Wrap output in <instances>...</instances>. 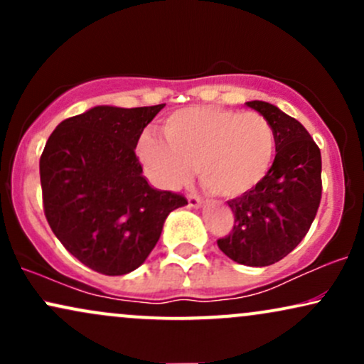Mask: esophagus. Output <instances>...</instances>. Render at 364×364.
Wrapping results in <instances>:
<instances>
[{"label": "esophagus", "instance_id": "esophagus-1", "mask_svg": "<svg viewBox=\"0 0 364 364\" xmlns=\"http://www.w3.org/2000/svg\"><path fill=\"white\" fill-rule=\"evenodd\" d=\"M202 203H203V200L200 198V196H196V195H188V205H190L191 208L202 207Z\"/></svg>", "mask_w": 364, "mask_h": 364}]
</instances>
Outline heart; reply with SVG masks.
<instances>
[{
    "instance_id": "heart-1",
    "label": "heart",
    "mask_w": 364,
    "mask_h": 364,
    "mask_svg": "<svg viewBox=\"0 0 364 364\" xmlns=\"http://www.w3.org/2000/svg\"><path fill=\"white\" fill-rule=\"evenodd\" d=\"M166 141L141 135L136 156L159 186L178 188L198 171L210 193L236 198L270 173L277 149L275 129L258 112L195 106L174 111L162 124Z\"/></svg>"
}]
</instances>
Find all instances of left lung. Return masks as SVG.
I'll return each mask as SVG.
<instances>
[{
	"label": "left lung",
	"instance_id": "8db88e82",
	"mask_svg": "<svg viewBox=\"0 0 364 364\" xmlns=\"http://www.w3.org/2000/svg\"><path fill=\"white\" fill-rule=\"evenodd\" d=\"M246 106L270 121L277 154L260 185L228 202L235 228L217 245L241 265L267 267L289 255L310 231L321 200V156L298 119L269 102Z\"/></svg>",
	"mask_w": 364,
	"mask_h": 364
}]
</instances>
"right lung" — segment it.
Segmentation results:
<instances>
[{"mask_svg": "<svg viewBox=\"0 0 364 364\" xmlns=\"http://www.w3.org/2000/svg\"><path fill=\"white\" fill-rule=\"evenodd\" d=\"M166 104L95 106L61 121L39 161L44 214L61 245L104 275L139 269L161 237L166 217L186 205L141 176L135 149Z\"/></svg>", "mask_w": 364, "mask_h": 364, "instance_id": "1", "label": "right lung"}]
</instances>
